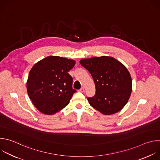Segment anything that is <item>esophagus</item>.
<instances>
[{
    "instance_id": "1",
    "label": "esophagus",
    "mask_w": 160,
    "mask_h": 160,
    "mask_svg": "<svg viewBox=\"0 0 160 160\" xmlns=\"http://www.w3.org/2000/svg\"><path fill=\"white\" fill-rule=\"evenodd\" d=\"M79 91L80 92H83L84 91H85V88H84V87H82L80 90H79Z\"/></svg>"
}]
</instances>
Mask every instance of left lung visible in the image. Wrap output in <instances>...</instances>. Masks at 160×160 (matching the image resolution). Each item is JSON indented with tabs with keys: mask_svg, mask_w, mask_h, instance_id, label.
Listing matches in <instances>:
<instances>
[{
	"mask_svg": "<svg viewBox=\"0 0 160 160\" xmlns=\"http://www.w3.org/2000/svg\"><path fill=\"white\" fill-rule=\"evenodd\" d=\"M80 63L90 72L96 85V94L87 98L90 105L106 115L120 111L132 92V78L127 68L109 56L83 59Z\"/></svg>",
	"mask_w": 160,
	"mask_h": 160,
	"instance_id": "obj_1",
	"label": "left lung"
}]
</instances>
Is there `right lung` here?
Wrapping results in <instances>:
<instances>
[{"label": "right lung", "instance_id": "obj_1", "mask_svg": "<svg viewBox=\"0 0 160 160\" xmlns=\"http://www.w3.org/2000/svg\"><path fill=\"white\" fill-rule=\"evenodd\" d=\"M75 64L73 60L52 56L33 66L27 88L30 99L41 112L53 115L70 102L77 90L73 88V78L68 72Z\"/></svg>", "mask_w": 160, "mask_h": 160}]
</instances>
